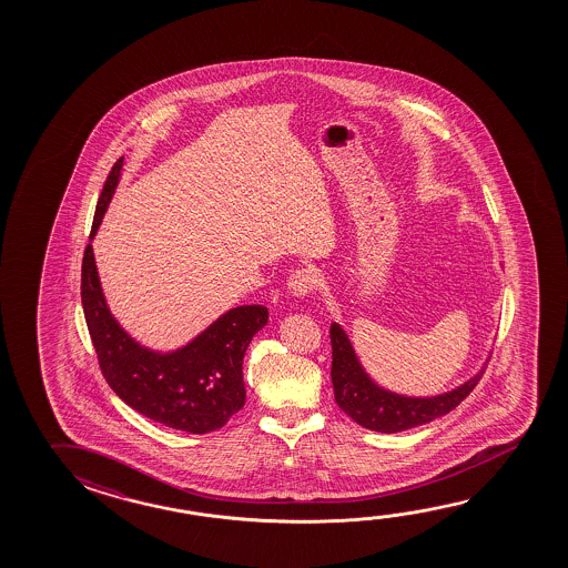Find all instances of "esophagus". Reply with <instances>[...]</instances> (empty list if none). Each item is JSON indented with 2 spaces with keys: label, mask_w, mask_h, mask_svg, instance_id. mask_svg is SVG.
<instances>
[{
  "label": "esophagus",
  "mask_w": 568,
  "mask_h": 568,
  "mask_svg": "<svg viewBox=\"0 0 568 568\" xmlns=\"http://www.w3.org/2000/svg\"><path fill=\"white\" fill-rule=\"evenodd\" d=\"M316 283H318V277H316L315 271L308 270V267H298L291 273L287 285L293 295L305 297L315 291Z\"/></svg>",
  "instance_id": "esophagus-1"
}]
</instances>
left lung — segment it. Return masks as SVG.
<instances>
[{"label":"left lung","mask_w":568,"mask_h":568,"mask_svg":"<svg viewBox=\"0 0 568 568\" xmlns=\"http://www.w3.org/2000/svg\"><path fill=\"white\" fill-rule=\"evenodd\" d=\"M331 344H333V388L335 400L344 414L361 424L363 428L394 434L402 429L416 428L428 424L434 418L444 416L456 408L459 402L469 396L477 382L481 381L484 371L475 374L471 381L465 382L456 390L447 392L434 398H408L398 396L376 386L354 354L351 341L344 335L341 326L331 325Z\"/></svg>","instance_id":"1"}]
</instances>
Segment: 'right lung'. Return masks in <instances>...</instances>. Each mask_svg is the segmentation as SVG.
Listing matches in <instances>:
<instances>
[{"label":"right lung","instance_id":"obj_1","mask_svg":"<svg viewBox=\"0 0 568 568\" xmlns=\"http://www.w3.org/2000/svg\"><path fill=\"white\" fill-rule=\"evenodd\" d=\"M121 168L119 159L106 176L94 210L91 237L119 184ZM81 301L104 381L142 416L180 432L207 434L225 426L243 408V354L253 335L267 325V307L232 308L176 353H152L134 343L109 313L91 243L84 247Z\"/></svg>","mask_w":568,"mask_h":568}]
</instances>
